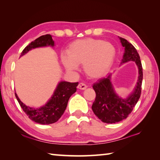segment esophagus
Listing matches in <instances>:
<instances>
[{
    "label": "esophagus",
    "mask_w": 160,
    "mask_h": 160,
    "mask_svg": "<svg viewBox=\"0 0 160 160\" xmlns=\"http://www.w3.org/2000/svg\"><path fill=\"white\" fill-rule=\"evenodd\" d=\"M87 87V84H85L84 83H82V82L79 83V84H78V89H82V90L86 89Z\"/></svg>",
    "instance_id": "34e87169"
}]
</instances>
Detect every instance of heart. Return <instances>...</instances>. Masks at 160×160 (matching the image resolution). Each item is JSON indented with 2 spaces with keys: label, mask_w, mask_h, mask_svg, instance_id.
Wrapping results in <instances>:
<instances>
[{
  "label": "heart",
  "mask_w": 160,
  "mask_h": 160,
  "mask_svg": "<svg viewBox=\"0 0 160 160\" xmlns=\"http://www.w3.org/2000/svg\"><path fill=\"white\" fill-rule=\"evenodd\" d=\"M116 48L113 44L94 38L74 41L67 49V54L61 56V62L68 71L78 69L82 64L84 73L91 78L104 76L113 64Z\"/></svg>",
  "instance_id": "1"
}]
</instances>
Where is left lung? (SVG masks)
<instances>
[{"label":"left lung","mask_w":160,"mask_h":160,"mask_svg":"<svg viewBox=\"0 0 160 160\" xmlns=\"http://www.w3.org/2000/svg\"><path fill=\"white\" fill-rule=\"evenodd\" d=\"M120 40L122 45L124 47L122 64L134 61L138 67L139 76L134 91L126 99L119 97L115 93L111 81V73L101 78L93 85L96 96L92 105V110L102 122L107 124L116 123L127 118L141 96L143 72L140 56L132 44L121 37Z\"/></svg>","instance_id":"obj_1"}]
</instances>
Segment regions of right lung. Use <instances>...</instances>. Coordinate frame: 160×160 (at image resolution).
I'll return each mask as SVG.
<instances>
[{
  "label": "right lung",
  "mask_w": 160,
  "mask_h": 160,
  "mask_svg": "<svg viewBox=\"0 0 160 160\" xmlns=\"http://www.w3.org/2000/svg\"><path fill=\"white\" fill-rule=\"evenodd\" d=\"M54 46V41L50 34L40 36L27 46L21 53L25 55L29 51L37 47ZM78 82H69L62 81L58 84L51 99L44 106L40 108H32L26 106L20 100L15 93V96L20 106L30 120L41 124L55 123L62 116L65 111L69 98L76 91Z\"/></svg>",
  "instance_id": "add662e5"
}]
</instances>
